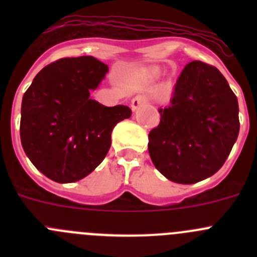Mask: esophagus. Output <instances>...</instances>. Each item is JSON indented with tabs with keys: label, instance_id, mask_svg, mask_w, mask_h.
Instances as JSON below:
<instances>
[{
	"label": "esophagus",
	"instance_id": "34e87169",
	"mask_svg": "<svg viewBox=\"0 0 257 257\" xmlns=\"http://www.w3.org/2000/svg\"><path fill=\"white\" fill-rule=\"evenodd\" d=\"M147 101H148V97L144 96V95H138L131 100V108H133V110H136L144 104H147Z\"/></svg>",
	"mask_w": 257,
	"mask_h": 257
}]
</instances>
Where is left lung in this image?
Returning a JSON list of instances; mask_svg holds the SVG:
<instances>
[{
  "label": "left lung",
  "instance_id": "left-lung-1",
  "mask_svg": "<svg viewBox=\"0 0 257 257\" xmlns=\"http://www.w3.org/2000/svg\"><path fill=\"white\" fill-rule=\"evenodd\" d=\"M148 151L169 180L194 184L221 169L239 133L238 100L217 68L194 60L181 72Z\"/></svg>",
  "mask_w": 257,
  "mask_h": 257
}]
</instances>
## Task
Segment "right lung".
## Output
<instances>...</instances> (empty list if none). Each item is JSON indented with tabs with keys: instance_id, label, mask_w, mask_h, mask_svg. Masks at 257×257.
I'll return each instance as SVG.
<instances>
[{
	"instance_id": "right-lung-1",
	"label": "right lung",
	"mask_w": 257,
	"mask_h": 257,
	"mask_svg": "<svg viewBox=\"0 0 257 257\" xmlns=\"http://www.w3.org/2000/svg\"><path fill=\"white\" fill-rule=\"evenodd\" d=\"M106 72L108 65L92 56L60 59L41 70L23 96V149L56 183H74L94 171L110 148L115 124L131 117L128 106L90 99Z\"/></svg>"
}]
</instances>
